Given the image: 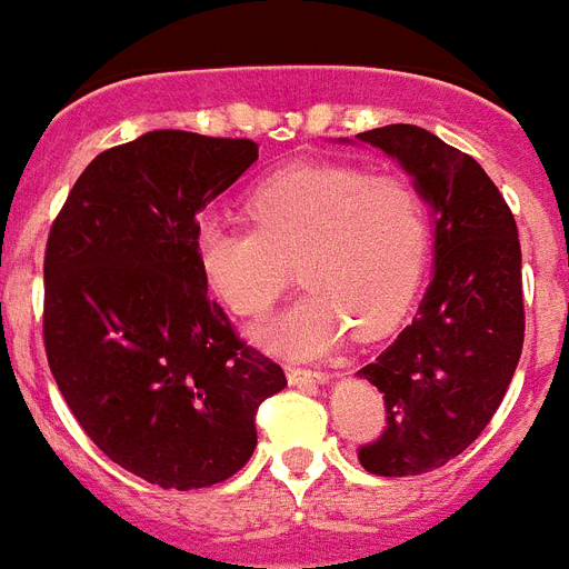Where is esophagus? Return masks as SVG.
<instances>
[{"label": "esophagus", "mask_w": 569, "mask_h": 569, "mask_svg": "<svg viewBox=\"0 0 569 569\" xmlns=\"http://www.w3.org/2000/svg\"><path fill=\"white\" fill-rule=\"evenodd\" d=\"M286 378H289V383H295V387H306V383H326L329 380V375L320 372V369H300V367H286Z\"/></svg>", "instance_id": "obj_1"}]
</instances>
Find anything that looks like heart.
<instances>
[{
	"label": "heart",
	"mask_w": 569,
	"mask_h": 569,
	"mask_svg": "<svg viewBox=\"0 0 569 569\" xmlns=\"http://www.w3.org/2000/svg\"><path fill=\"white\" fill-rule=\"evenodd\" d=\"M254 229L206 220L197 263L211 291L240 318H260L280 298L295 263L303 295L260 326L257 343L315 358L346 338L387 332L412 300L427 260V209L403 174L349 166H295L246 197Z\"/></svg>",
	"instance_id": "1"
}]
</instances>
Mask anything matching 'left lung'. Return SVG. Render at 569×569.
<instances>
[{
	"instance_id": "1",
	"label": "left lung",
	"mask_w": 569,
	"mask_h": 569,
	"mask_svg": "<svg viewBox=\"0 0 569 569\" xmlns=\"http://www.w3.org/2000/svg\"><path fill=\"white\" fill-rule=\"evenodd\" d=\"M355 140L392 157L432 214V280L418 315L358 372L387 403V429L358 452L363 469L421 476L476 441L516 375L523 346L521 243L496 182L432 131L383 126Z\"/></svg>"
}]
</instances>
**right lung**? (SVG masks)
Listing matches in <instances>:
<instances>
[{
  "label": "right lung",
  "mask_w": 569,
  "mask_h": 569,
  "mask_svg": "<svg viewBox=\"0 0 569 569\" xmlns=\"http://www.w3.org/2000/svg\"><path fill=\"white\" fill-rule=\"evenodd\" d=\"M257 142L148 131L79 174L48 237L46 352L79 427L162 490L243 469L283 369L209 300L194 234L254 166Z\"/></svg>",
  "instance_id": "add662e5"
}]
</instances>
